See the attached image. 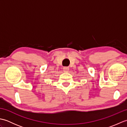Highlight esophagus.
<instances>
[{"label": "esophagus", "instance_id": "obj_1", "mask_svg": "<svg viewBox=\"0 0 127 127\" xmlns=\"http://www.w3.org/2000/svg\"><path fill=\"white\" fill-rule=\"evenodd\" d=\"M69 68H68V67H64V68H63L64 72H67L69 71Z\"/></svg>", "mask_w": 127, "mask_h": 127}]
</instances>
